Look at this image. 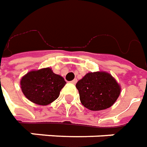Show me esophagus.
<instances>
[{
    "label": "esophagus",
    "instance_id": "esophagus-1",
    "mask_svg": "<svg viewBox=\"0 0 147 147\" xmlns=\"http://www.w3.org/2000/svg\"><path fill=\"white\" fill-rule=\"evenodd\" d=\"M77 82H78V80H77V79H74V80H73V81H71V83L72 84H76V83H77Z\"/></svg>",
    "mask_w": 147,
    "mask_h": 147
}]
</instances>
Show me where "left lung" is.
Segmentation results:
<instances>
[{
  "instance_id": "obj_1",
  "label": "left lung",
  "mask_w": 147,
  "mask_h": 147,
  "mask_svg": "<svg viewBox=\"0 0 147 147\" xmlns=\"http://www.w3.org/2000/svg\"><path fill=\"white\" fill-rule=\"evenodd\" d=\"M80 100L91 111H100L112 106L120 94V86L106 72L88 73L76 84Z\"/></svg>"
}]
</instances>
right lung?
Returning a JSON list of instances; mask_svg holds the SVG:
<instances>
[{"label":"right lung","mask_w":147,"mask_h":147,"mask_svg":"<svg viewBox=\"0 0 147 147\" xmlns=\"http://www.w3.org/2000/svg\"><path fill=\"white\" fill-rule=\"evenodd\" d=\"M65 84L62 76L55 74L51 68L30 71L20 81L24 96L39 105H47L55 100Z\"/></svg>","instance_id":"right-lung-1"}]
</instances>
